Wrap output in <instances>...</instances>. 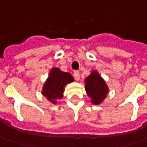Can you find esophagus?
I'll return each mask as SVG.
<instances>
[{
	"label": "esophagus",
	"mask_w": 147,
	"mask_h": 147,
	"mask_svg": "<svg viewBox=\"0 0 147 147\" xmlns=\"http://www.w3.org/2000/svg\"><path fill=\"white\" fill-rule=\"evenodd\" d=\"M74 77H75L76 81H79L80 80V71H75L74 72Z\"/></svg>",
	"instance_id": "obj_1"
}]
</instances>
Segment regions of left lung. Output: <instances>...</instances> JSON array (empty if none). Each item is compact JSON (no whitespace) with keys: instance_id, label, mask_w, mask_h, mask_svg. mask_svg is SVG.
<instances>
[{"instance_id":"1","label":"left lung","mask_w":147,"mask_h":147,"mask_svg":"<svg viewBox=\"0 0 147 147\" xmlns=\"http://www.w3.org/2000/svg\"><path fill=\"white\" fill-rule=\"evenodd\" d=\"M85 91L94 105H100L107 97L109 88L104 79L98 71L94 70L89 76L84 79Z\"/></svg>"}]
</instances>
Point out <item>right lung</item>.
<instances>
[{"mask_svg":"<svg viewBox=\"0 0 147 147\" xmlns=\"http://www.w3.org/2000/svg\"><path fill=\"white\" fill-rule=\"evenodd\" d=\"M73 81V76L71 74L61 71L58 67H53L44 83L41 94L49 102L57 104L58 100L63 98L65 86Z\"/></svg>","mask_w":147,"mask_h":147,"instance_id":"add662e5","label":"right lung"}]
</instances>
